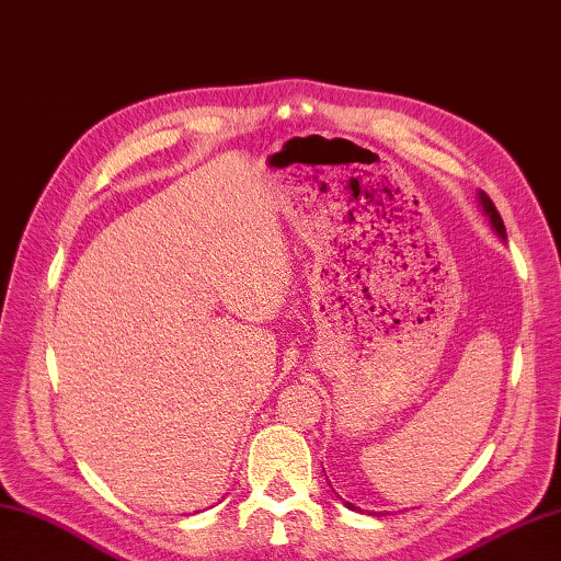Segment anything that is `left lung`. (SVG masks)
<instances>
[{
  "label": "left lung",
  "mask_w": 561,
  "mask_h": 561,
  "mask_svg": "<svg viewBox=\"0 0 561 561\" xmlns=\"http://www.w3.org/2000/svg\"><path fill=\"white\" fill-rule=\"evenodd\" d=\"M480 204H482V210H484V216L490 218V226L494 228V232L500 234L502 240H506V228H504V220H502V216H500V210L494 208V204H492V198L484 194V192H480ZM347 508H353V512H357L355 506H351L347 504Z\"/></svg>",
  "instance_id": "left-lung-1"
}]
</instances>
